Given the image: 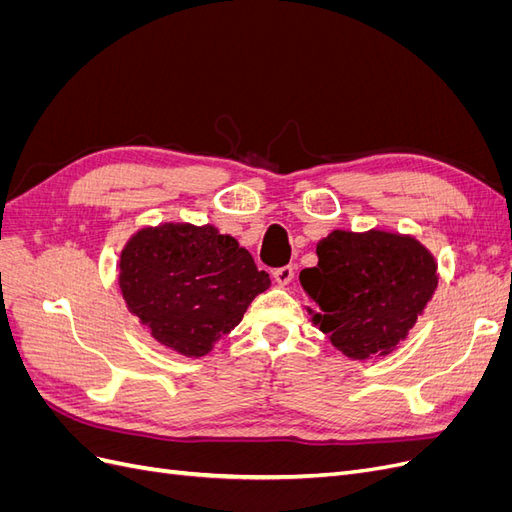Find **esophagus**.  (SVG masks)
<instances>
[{
  "label": "esophagus",
  "mask_w": 512,
  "mask_h": 512,
  "mask_svg": "<svg viewBox=\"0 0 512 512\" xmlns=\"http://www.w3.org/2000/svg\"><path fill=\"white\" fill-rule=\"evenodd\" d=\"M273 277H275V282L280 284V286H288V284L292 282V277H294V267H292V265H286V267L275 269V271H273Z\"/></svg>",
  "instance_id": "esophagus-1"
}]
</instances>
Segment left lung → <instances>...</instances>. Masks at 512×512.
Listing matches in <instances>:
<instances>
[{
	"label": "left lung",
	"instance_id": "left-lung-1",
	"mask_svg": "<svg viewBox=\"0 0 512 512\" xmlns=\"http://www.w3.org/2000/svg\"><path fill=\"white\" fill-rule=\"evenodd\" d=\"M299 282L316 303L320 331L350 359L389 354L414 327L438 286L436 262L414 239L335 230Z\"/></svg>",
	"mask_w": 512,
	"mask_h": 512
}]
</instances>
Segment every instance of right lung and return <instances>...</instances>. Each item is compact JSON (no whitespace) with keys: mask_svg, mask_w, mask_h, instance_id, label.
Returning <instances> with one entry per match:
<instances>
[{"mask_svg":"<svg viewBox=\"0 0 512 512\" xmlns=\"http://www.w3.org/2000/svg\"><path fill=\"white\" fill-rule=\"evenodd\" d=\"M119 286L130 312L160 344L203 356L271 286L250 252L218 228L164 224L126 245Z\"/></svg>","mask_w":512,"mask_h":512,"instance_id":"1","label":"right lung"}]
</instances>
